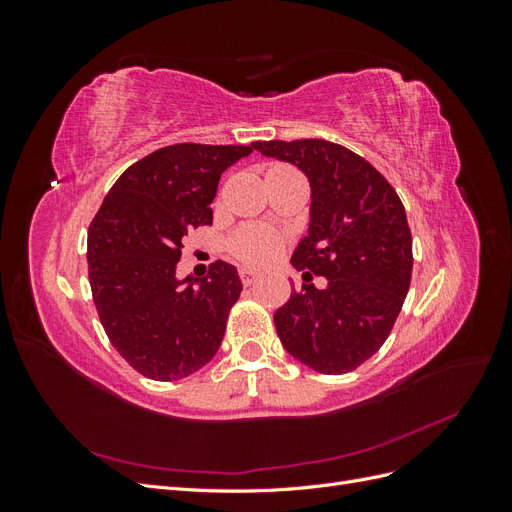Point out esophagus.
I'll return each mask as SVG.
<instances>
[{
  "instance_id": "obj_1",
  "label": "esophagus",
  "mask_w": 512,
  "mask_h": 512,
  "mask_svg": "<svg viewBox=\"0 0 512 512\" xmlns=\"http://www.w3.org/2000/svg\"><path fill=\"white\" fill-rule=\"evenodd\" d=\"M239 275H241V282H243L245 286H252V284L258 280V275L252 273V271H247V269H241Z\"/></svg>"
}]
</instances>
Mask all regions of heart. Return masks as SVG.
I'll list each match as a JSON object with an SVG mask.
<instances>
[{
    "label": "heart",
    "mask_w": 512,
    "mask_h": 512,
    "mask_svg": "<svg viewBox=\"0 0 512 512\" xmlns=\"http://www.w3.org/2000/svg\"><path fill=\"white\" fill-rule=\"evenodd\" d=\"M275 168H286V166H273ZM230 252L239 258L243 265L252 269H265L277 260L282 254L284 237L280 232H275L265 226H243L228 241Z\"/></svg>",
    "instance_id": "b5f03b06"
}]
</instances>
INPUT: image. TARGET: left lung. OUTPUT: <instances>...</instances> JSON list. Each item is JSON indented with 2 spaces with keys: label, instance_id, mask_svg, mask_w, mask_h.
Here are the masks:
<instances>
[{
  "label": "left lung",
  "instance_id": "left-lung-1",
  "mask_svg": "<svg viewBox=\"0 0 512 512\" xmlns=\"http://www.w3.org/2000/svg\"><path fill=\"white\" fill-rule=\"evenodd\" d=\"M297 166L309 181L307 235L292 267L327 277L303 284L273 320L282 346L318 374L339 376L374 356L389 337L412 277V235L393 185L354 151L322 138L252 145Z\"/></svg>",
  "mask_w": 512,
  "mask_h": 512
}]
</instances>
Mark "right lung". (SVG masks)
<instances>
[{
	"mask_svg": "<svg viewBox=\"0 0 512 512\" xmlns=\"http://www.w3.org/2000/svg\"><path fill=\"white\" fill-rule=\"evenodd\" d=\"M245 145H170L149 153L106 194L87 232L89 284L102 327L138 374L192 376L220 350L230 307L243 290L218 260L203 280L177 277L181 239L211 226V203Z\"/></svg>",
	"mask_w": 512,
	"mask_h": 512,
	"instance_id": "add662e5",
	"label": "right lung"
}]
</instances>
